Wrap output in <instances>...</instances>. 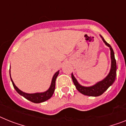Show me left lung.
Returning a JSON list of instances; mask_svg holds the SVG:
<instances>
[{"instance_id":"obj_1","label":"left lung","mask_w":126,"mask_h":126,"mask_svg":"<svg viewBox=\"0 0 126 126\" xmlns=\"http://www.w3.org/2000/svg\"><path fill=\"white\" fill-rule=\"evenodd\" d=\"M101 38H102L103 42L105 43L106 45L110 47L111 50V67L110 72L107 76V77L104 79H103L102 81L97 83L94 86H90V87H84V86L80 85L78 83V81L74 78V76H73V74H72V81L74 82V84L76 86V88L79 92L83 94V95H85L97 97V96L102 95L113 83L115 80L116 76H117V63H116V60H115L113 50L111 47V45L106 42L102 36H101Z\"/></svg>"}]
</instances>
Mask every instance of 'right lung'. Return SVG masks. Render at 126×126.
Here are the masks:
<instances>
[{"instance_id":"right-lung-1","label":"right lung","mask_w":126,"mask_h":126,"mask_svg":"<svg viewBox=\"0 0 126 126\" xmlns=\"http://www.w3.org/2000/svg\"><path fill=\"white\" fill-rule=\"evenodd\" d=\"M58 74H59V70L57 72L55 73V74L54 75L53 78H52V80L51 85H50V88H49V89L48 90L46 91L45 92L36 93V94H26L25 92H23L22 91H21L20 90H19L15 86V84H14V83H13V81L12 79L11 78V74H10V78H11V80L12 81L13 87H14L16 91L20 95H22L24 97H25V99H27V100H29V101H31V102H34V103H40V102L47 101L48 99H50V97L52 96L54 92L55 86H56V79Z\"/></svg>"}]
</instances>
